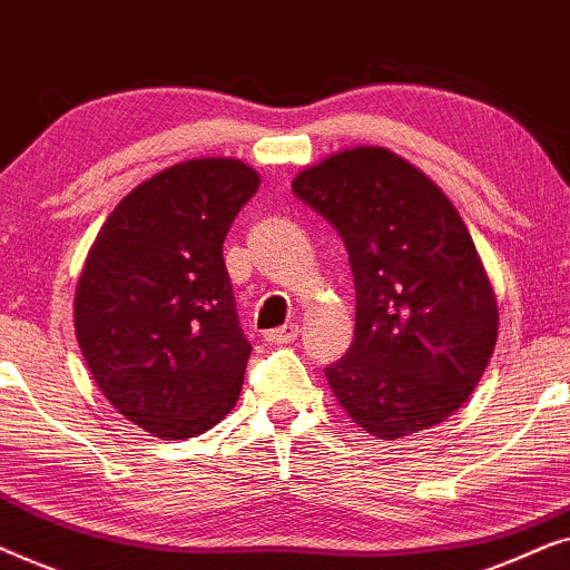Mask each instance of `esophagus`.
<instances>
[{
    "mask_svg": "<svg viewBox=\"0 0 570 570\" xmlns=\"http://www.w3.org/2000/svg\"><path fill=\"white\" fill-rule=\"evenodd\" d=\"M295 337H298V324H285L279 326V330H272L267 332V342H272V345H287V342H293Z\"/></svg>",
    "mask_w": 570,
    "mask_h": 570,
    "instance_id": "34e87169",
    "label": "esophagus"
}]
</instances>
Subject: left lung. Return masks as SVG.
<instances>
[{"mask_svg": "<svg viewBox=\"0 0 570 570\" xmlns=\"http://www.w3.org/2000/svg\"><path fill=\"white\" fill-rule=\"evenodd\" d=\"M345 240L355 337L326 368L340 407L384 441L428 431L478 389L498 342L493 285L462 215L410 160L357 145L293 178Z\"/></svg>", "mask_w": 570, "mask_h": 570, "instance_id": "obj_1", "label": "left lung"}]
</instances>
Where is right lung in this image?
<instances>
[{"mask_svg": "<svg viewBox=\"0 0 570 570\" xmlns=\"http://www.w3.org/2000/svg\"><path fill=\"white\" fill-rule=\"evenodd\" d=\"M262 178L238 158H194L137 184L92 240L75 291L90 376L163 441L209 431L236 407L252 345L223 259Z\"/></svg>", "mask_w": 570, "mask_h": 570, "instance_id": "1", "label": "right lung"}]
</instances>
